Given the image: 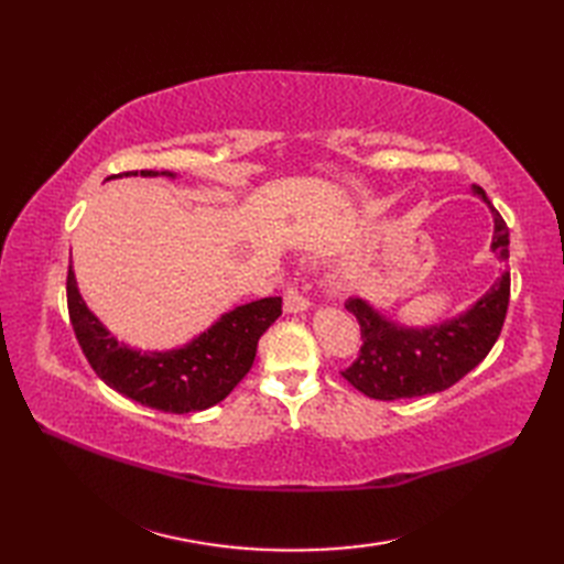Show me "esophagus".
<instances>
[{"mask_svg":"<svg viewBox=\"0 0 564 564\" xmlns=\"http://www.w3.org/2000/svg\"><path fill=\"white\" fill-rule=\"evenodd\" d=\"M311 284L308 282H301V284H294L289 286L284 292V311L286 313H303L311 308Z\"/></svg>","mask_w":564,"mask_h":564,"instance_id":"esophagus-1","label":"esophagus"}]
</instances>
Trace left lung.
Listing matches in <instances>:
<instances>
[{
  "label": "left lung",
  "instance_id": "8db88e82",
  "mask_svg": "<svg viewBox=\"0 0 564 564\" xmlns=\"http://www.w3.org/2000/svg\"><path fill=\"white\" fill-rule=\"evenodd\" d=\"M494 216L491 249L508 259V226L485 195L473 187ZM510 301V272L489 286L470 311L433 327L412 329L390 322L362 299H348L346 308L360 322L362 346L357 360L340 371L367 398L400 400L421 398L452 388L480 365L497 344Z\"/></svg>",
  "mask_w": 564,
  "mask_h": 564
}]
</instances>
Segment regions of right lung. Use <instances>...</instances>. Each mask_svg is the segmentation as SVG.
<instances>
[{
	"label": "right lung",
	"instance_id": "obj_1",
	"mask_svg": "<svg viewBox=\"0 0 564 564\" xmlns=\"http://www.w3.org/2000/svg\"><path fill=\"white\" fill-rule=\"evenodd\" d=\"M139 172H127L124 176ZM122 176V174H119ZM169 176L172 172H141ZM67 313L91 369L112 390L169 414L202 412L226 400L256 357L259 338L282 315V299L268 296L237 305L191 344L166 352L131 350L98 322L79 296L75 270H67Z\"/></svg>",
	"mask_w": 564,
	"mask_h": 564
}]
</instances>
